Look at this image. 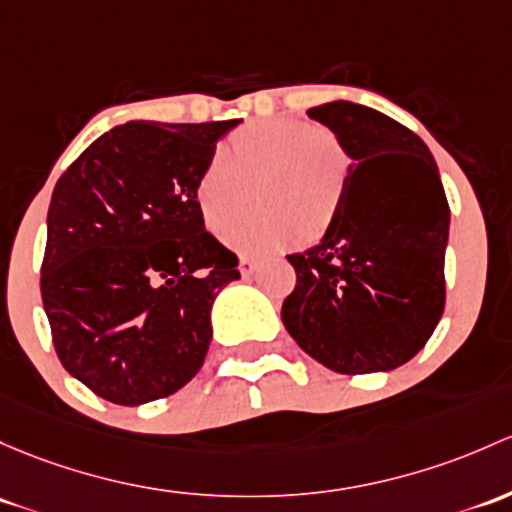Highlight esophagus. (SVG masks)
<instances>
[{"label": "esophagus", "mask_w": 512, "mask_h": 512, "mask_svg": "<svg viewBox=\"0 0 512 512\" xmlns=\"http://www.w3.org/2000/svg\"><path fill=\"white\" fill-rule=\"evenodd\" d=\"M238 270H240L242 277L247 279V277H250L252 272L257 270V262L252 260V257H240V265H238Z\"/></svg>", "instance_id": "1"}]
</instances>
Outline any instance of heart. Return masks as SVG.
I'll list each match as a JSON object with an SVG mask.
<instances>
[{
	"mask_svg": "<svg viewBox=\"0 0 512 512\" xmlns=\"http://www.w3.org/2000/svg\"><path fill=\"white\" fill-rule=\"evenodd\" d=\"M351 157L324 127L270 117L235 129L193 184L203 225L223 235L256 196L261 211L230 226L225 242L245 255H272L328 235L346 203Z\"/></svg>",
	"mask_w": 512,
	"mask_h": 512,
	"instance_id": "1",
	"label": "heart"
}]
</instances>
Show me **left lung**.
<instances>
[{"mask_svg": "<svg viewBox=\"0 0 512 512\" xmlns=\"http://www.w3.org/2000/svg\"><path fill=\"white\" fill-rule=\"evenodd\" d=\"M306 115L351 157L341 215L319 245L289 255V336L336 373H385L414 358L444 314L449 203L427 144L373 107L333 100Z\"/></svg>", "mask_w": 512, "mask_h": 512, "instance_id": "left-lung-1", "label": "left lung"}]
</instances>
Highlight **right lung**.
<instances>
[{"mask_svg": "<svg viewBox=\"0 0 512 512\" xmlns=\"http://www.w3.org/2000/svg\"><path fill=\"white\" fill-rule=\"evenodd\" d=\"M238 125L125 122L56 181L43 309L63 368L102 400L169 397L206 360L213 301L240 272L203 225L193 184Z\"/></svg>", "mask_w": 512, "mask_h": 512, "instance_id": "1", "label": "right lung"}]
</instances>
